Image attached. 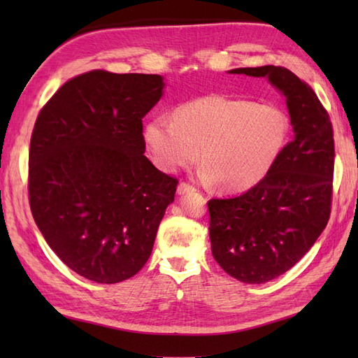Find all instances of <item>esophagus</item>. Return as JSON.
Returning <instances> with one entry per match:
<instances>
[{"label":"esophagus","mask_w":358,"mask_h":358,"mask_svg":"<svg viewBox=\"0 0 358 358\" xmlns=\"http://www.w3.org/2000/svg\"><path fill=\"white\" fill-rule=\"evenodd\" d=\"M194 191H195V187L191 186V185H187V183H180L178 187H177V194L178 195H185V194L194 192Z\"/></svg>","instance_id":"esophagus-1"}]
</instances>
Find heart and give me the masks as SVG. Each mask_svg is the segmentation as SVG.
Segmentation results:
<instances>
[{
	"label": "heart",
	"instance_id": "heart-1",
	"mask_svg": "<svg viewBox=\"0 0 358 358\" xmlns=\"http://www.w3.org/2000/svg\"><path fill=\"white\" fill-rule=\"evenodd\" d=\"M143 134L162 171L189 166L200 149L201 178L238 192L271 169L286 141L287 118L273 106L210 95L181 104L175 118H152Z\"/></svg>",
	"mask_w": 358,
	"mask_h": 358
}]
</instances>
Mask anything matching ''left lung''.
I'll list each match as a JSON object with an SVG mask.
<instances>
[{"label": "left lung", "mask_w": 358, "mask_h": 358, "mask_svg": "<svg viewBox=\"0 0 358 358\" xmlns=\"http://www.w3.org/2000/svg\"><path fill=\"white\" fill-rule=\"evenodd\" d=\"M229 73L264 77L285 96L294 138L260 183L231 199L209 200L212 255L243 283L262 285L299 263L328 224L332 200L334 134L315 92L280 66Z\"/></svg>", "instance_id": "1"}]
</instances>
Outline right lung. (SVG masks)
Listing matches in <instances>:
<instances>
[{
	"label": "right lung",
	"mask_w": 358,
	"mask_h": 358,
	"mask_svg": "<svg viewBox=\"0 0 358 358\" xmlns=\"http://www.w3.org/2000/svg\"><path fill=\"white\" fill-rule=\"evenodd\" d=\"M162 75L90 71L59 87L35 121L29 203L67 268L95 283L134 277L150 257L177 178L144 157L143 118Z\"/></svg>",
	"instance_id": "add662e5"
}]
</instances>
